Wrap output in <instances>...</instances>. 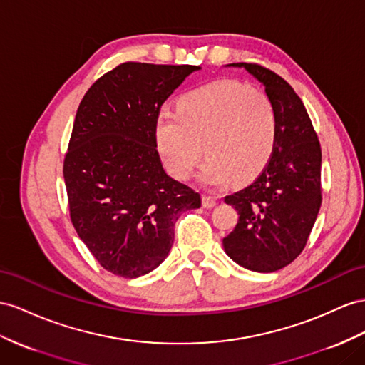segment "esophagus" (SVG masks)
Segmentation results:
<instances>
[{"mask_svg": "<svg viewBox=\"0 0 365 365\" xmlns=\"http://www.w3.org/2000/svg\"><path fill=\"white\" fill-rule=\"evenodd\" d=\"M216 197H214V195H203L202 197V205L205 208H212V207H216Z\"/></svg>", "mask_w": 365, "mask_h": 365, "instance_id": "1", "label": "esophagus"}]
</instances>
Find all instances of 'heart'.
<instances>
[{
    "mask_svg": "<svg viewBox=\"0 0 365 365\" xmlns=\"http://www.w3.org/2000/svg\"><path fill=\"white\" fill-rule=\"evenodd\" d=\"M277 112L265 93L236 80H222L185 93L175 112L155 118L157 151L175 179H190L203 151L205 186L253 180L269 162L277 142Z\"/></svg>",
    "mask_w": 365,
    "mask_h": 365,
    "instance_id": "b5f03b06",
    "label": "heart"
}]
</instances>
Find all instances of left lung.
Returning <instances> with one entry per match:
<instances>
[{
    "label": "left lung",
    "mask_w": 365,
    "mask_h": 365,
    "mask_svg": "<svg viewBox=\"0 0 365 365\" xmlns=\"http://www.w3.org/2000/svg\"><path fill=\"white\" fill-rule=\"evenodd\" d=\"M244 68L265 88L277 112L279 133L272 158L247 188L227 195L239 222L223 250L251 272L273 273L302 253L321 208V145L294 89L273 71L259 64Z\"/></svg>",
    "instance_id": "left-lung-1"
}]
</instances>
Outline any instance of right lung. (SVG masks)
<instances>
[{
  "instance_id": "1",
  "label": "right lung",
  "mask_w": 365,
  "mask_h": 365,
  "mask_svg": "<svg viewBox=\"0 0 365 365\" xmlns=\"http://www.w3.org/2000/svg\"><path fill=\"white\" fill-rule=\"evenodd\" d=\"M200 66L123 63L83 97L64 157L71 220L98 264L134 279L160 265L180 214L200 194L174 180L157 151L165 100Z\"/></svg>"
}]
</instances>
